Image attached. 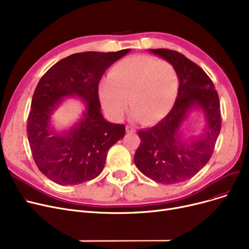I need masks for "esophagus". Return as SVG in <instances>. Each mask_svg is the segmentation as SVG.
<instances>
[{"label":"esophagus","mask_w":249,"mask_h":249,"mask_svg":"<svg viewBox=\"0 0 249 249\" xmlns=\"http://www.w3.org/2000/svg\"><path fill=\"white\" fill-rule=\"evenodd\" d=\"M126 131H127V133H134L136 131V129L132 125H127L126 126Z\"/></svg>","instance_id":"1"}]
</instances>
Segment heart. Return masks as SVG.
<instances>
[{"instance_id": "heart-1", "label": "heart", "mask_w": 249, "mask_h": 249, "mask_svg": "<svg viewBox=\"0 0 249 249\" xmlns=\"http://www.w3.org/2000/svg\"><path fill=\"white\" fill-rule=\"evenodd\" d=\"M178 77L169 62L146 55H135L117 62L102 81L99 95L106 112L116 120L123 118L129 107L133 116L155 124L174 107Z\"/></svg>"}]
</instances>
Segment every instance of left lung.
Returning <instances> with one entry per match:
<instances>
[{"instance_id": "obj_1", "label": "left lung", "mask_w": 249, "mask_h": 249, "mask_svg": "<svg viewBox=\"0 0 249 249\" xmlns=\"http://www.w3.org/2000/svg\"><path fill=\"white\" fill-rule=\"evenodd\" d=\"M148 51L174 67L179 89L174 107L163 120L138 131L142 143L134 163L151 180L176 184L197 174L213 155L222 126L219 95L207 73L184 55L167 49ZM196 109L204 113L206 127L199 136L184 139L180 126Z\"/></svg>"}]
</instances>
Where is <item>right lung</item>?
<instances>
[{"instance_id": "obj_1", "label": "right lung", "mask_w": 249, "mask_h": 249, "mask_svg": "<svg viewBox=\"0 0 249 249\" xmlns=\"http://www.w3.org/2000/svg\"><path fill=\"white\" fill-rule=\"evenodd\" d=\"M130 51L73 53L40 78L26 129L36 164L53 182L66 186L94 179L104 169L109 148L124 137L123 124L103 117L99 82L105 71ZM67 96L81 98L86 110L78 123L59 132L51 125V116Z\"/></svg>"}]
</instances>
